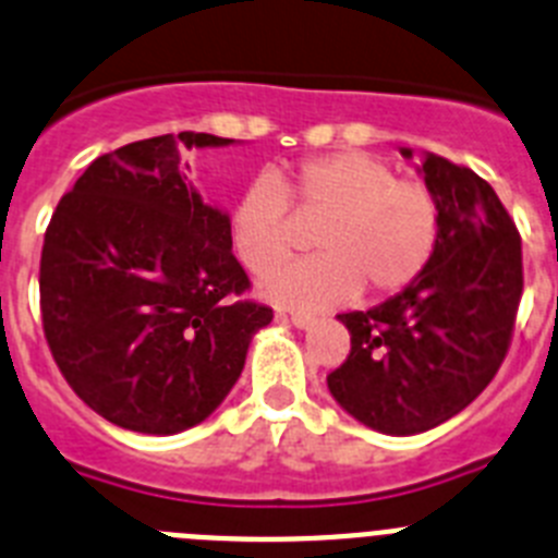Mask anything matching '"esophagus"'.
Wrapping results in <instances>:
<instances>
[{"label": "esophagus", "mask_w": 558, "mask_h": 558, "mask_svg": "<svg viewBox=\"0 0 558 558\" xmlns=\"http://www.w3.org/2000/svg\"><path fill=\"white\" fill-rule=\"evenodd\" d=\"M284 318H288L290 324H295L299 329H310L315 324V315H310V313H290V315H284Z\"/></svg>", "instance_id": "obj_1"}]
</instances>
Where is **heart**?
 I'll return each instance as SVG.
<instances>
[{
	"label": "heart",
	"instance_id": "1",
	"mask_svg": "<svg viewBox=\"0 0 558 558\" xmlns=\"http://www.w3.org/2000/svg\"><path fill=\"white\" fill-rule=\"evenodd\" d=\"M322 217V255L270 270L263 293L293 307H329L360 293L393 295L416 282L438 243V204L425 184L397 179L372 153L338 150L251 181L229 209V243L251 274H265L294 242L289 204Z\"/></svg>",
	"mask_w": 558,
	"mask_h": 558
}]
</instances>
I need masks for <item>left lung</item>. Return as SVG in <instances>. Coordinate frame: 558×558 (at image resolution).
Returning a JSON list of instances; mask_svg holds the SVG:
<instances>
[{"label": "left lung", "mask_w": 558, "mask_h": 558, "mask_svg": "<svg viewBox=\"0 0 558 558\" xmlns=\"http://www.w3.org/2000/svg\"><path fill=\"white\" fill-rule=\"evenodd\" d=\"M422 175L441 220L433 259L379 307L338 315L352 352L327 374L338 405L388 436L430 430L489 386L522 295L520 231L489 181L436 153Z\"/></svg>", "instance_id": "8db88e82"}]
</instances>
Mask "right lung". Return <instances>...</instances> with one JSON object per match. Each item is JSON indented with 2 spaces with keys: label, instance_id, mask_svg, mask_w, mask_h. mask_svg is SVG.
I'll return each mask as SVG.
<instances>
[{
  "label": "right lung",
  "instance_id": "add662e5",
  "mask_svg": "<svg viewBox=\"0 0 558 558\" xmlns=\"http://www.w3.org/2000/svg\"><path fill=\"white\" fill-rule=\"evenodd\" d=\"M234 140L165 133L97 156L58 201L41 248V324L69 388L111 425L172 436L204 422L274 310L181 156Z\"/></svg>",
  "mask_w": 558,
  "mask_h": 558
}]
</instances>
